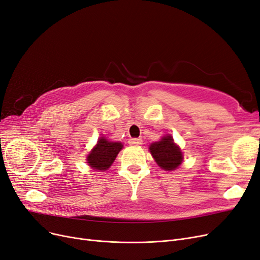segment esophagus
Here are the masks:
<instances>
[{
	"label": "esophagus",
	"mask_w": 260,
	"mask_h": 260,
	"mask_svg": "<svg viewBox=\"0 0 260 260\" xmlns=\"http://www.w3.org/2000/svg\"><path fill=\"white\" fill-rule=\"evenodd\" d=\"M128 143L131 146H139L142 143V139L141 138H131L128 140Z\"/></svg>",
	"instance_id": "obj_1"
}]
</instances>
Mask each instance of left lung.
I'll list each match as a JSON object with an SVG mask.
<instances>
[{"label": "left lung", "instance_id": "1", "mask_svg": "<svg viewBox=\"0 0 260 260\" xmlns=\"http://www.w3.org/2000/svg\"><path fill=\"white\" fill-rule=\"evenodd\" d=\"M149 150L156 164L164 170H175L183 160L182 151L176 145L171 135H166L159 141L151 143Z\"/></svg>", "mask_w": 260, "mask_h": 260}]
</instances>
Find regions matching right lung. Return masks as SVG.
<instances>
[{
	"label": "right lung",
	"instance_id": "add662e5",
	"mask_svg": "<svg viewBox=\"0 0 260 260\" xmlns=\"http://www.w3.org/2000/svg\"><path fill=\"white\" fill-rule=\"evenodd\" d=\"M122 148L123 145L121 142H112L105 137L99 138L96 146L86 156L88 165L95 170H107L112 165Z\"/></svg>",
	"mask_w": 260,
	"mask_h": 260
}]
</instances>
